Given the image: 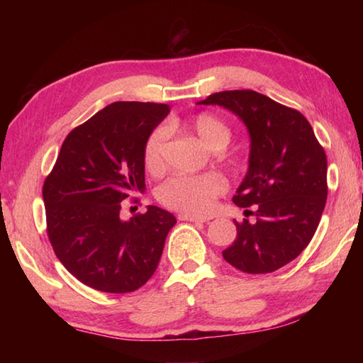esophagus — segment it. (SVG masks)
<instances>
[{
	"instance_id": "1",
	"label": "esophagus",
	"mask_w": 363,
	"mask_h": 363,
	"mask_svg": "<svg viewBox=\"0 0 363 363\" xmlns=\"http://www.w3.org/2000/svg\"><path fill=\"white\" fill-rule=\"evenodd\" d=\"M179 220H190V223H208L210 218H203V216H194V214H179Z\"/></svg>"
}]
</instances>
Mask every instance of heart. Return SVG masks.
<instances>
[{
    "label": "heart",
    "instance_id": "obj_1",
    "mask_svg": "<svg viewBox=\"0 0 363 363\" xmlns=\"http://www.w3.org/2000/svg\"><path fill=\"white\" fill-rule=\"evenodd\" d=\"M208 149L219 152L230 143V130L223 120L211 113L194 116L186 125ZM167 131L163 128L153 131L144 145V164L149 171H158L163 167V150ZM225 190V181L218 174L203 176H176L160 186L157 196L171 210L189 214H205L211 210L213 200Z\"/></svg>",
    "mask_w": 363,
    "mask_h": 363
}]
</instances>
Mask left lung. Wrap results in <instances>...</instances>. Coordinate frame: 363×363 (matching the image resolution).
<instances>
[{"mask_svg":"<svg viewBox=\"0 0 363 363\" xmlns=\"http://www.w3.org/2000/svg\"><path fill=\"white\" fill-rule=\"evenodd\" d=\"M196 104L227 108L250 134L248 171L233 203L255 206L256 223L235 220L224 259L247 274L274 272L314 237L328 194L327 155L304 115L256 91H220Z\"/></svg>","mask_w":363,"mask_h":363,"instance_id":"obj_1","label":"left lung"}]
</instances>
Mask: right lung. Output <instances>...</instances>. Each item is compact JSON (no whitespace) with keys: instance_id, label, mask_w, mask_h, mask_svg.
Returning a JSON list of instances; mask_svg holds the SVG:
<instances>
[{"instance_id":"add662e5","label":"right lung","mask_w":363,"mask_h":363,"mask_svg":"<svg viewBox=\"0 0 363 363\" xmlns=\"http://www.w3.org/2000/svg\"><path fill=\"white\" fill-rule=\"evenodd\" d=\"M169 113L167 104L113 102L65 138L43 186L48 235L82 284L130 293L149 280L173 214L149 205L121 219V201L145 190L144 145Z\"/></svg>"}]
</instances>
